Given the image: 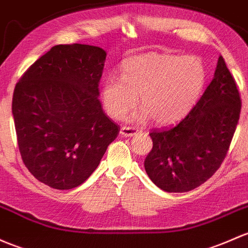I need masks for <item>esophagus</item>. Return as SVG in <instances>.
Listing matches in <instances>:
<instances>
[{"instance_id": "1", "label": "esophagus", "mask_w": 248, "mask_h": 248, "mask_svg": "<svg viewBox=\"0 0 248 248\" xmlns=\"http://www.w3.org/2000/svg\"><path fill=\"white\" fill-rule=\"evenodd\" d=\"M138 132H139V128H137V127L124 126L120 129V134H121L122 137H133V135L137 134Z\"/></svg>"}]
</instances>
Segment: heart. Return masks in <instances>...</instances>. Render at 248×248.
<instances>
[{"mask_svg": "<svg viewBox=\"0 0 248 248\" xmlns=\"http://www.w3.org/2000/svg\"><path fill=\"white\" fill-rule=\"evenodd\" d=\"M207 72L195 56L147 53L126 59L121 77H109L102 87L104 108L113 119H122L137 104L144 107L139 120L153 117L155 124L170 126L183 120L199 101Z\"/></svg>", "mask_w": 248, "mask_h": 248, "instance_id": "b5f03b06", "label": "heart"}]
</instances>
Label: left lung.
<instances>
[{
  "instance_id": "left-lung-1",
  "label": "left lung",
  "mask_w": 248,
  "mask_h": 248,
  "mask_svg": "<svg viewBox=\"0 0 248 248\" xmlns=\"http://www.w3.org/2000/svg\"><path fill=\"white\" fill-rule=\"evenodd\" d=\"M241 98L220 56L215 75L190 113L174 127L153 129L145 159L151 181L168 192H186L210 178L227 155L238 126Z\"/></svg>"
}]
</instances>
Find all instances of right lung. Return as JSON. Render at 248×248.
I'll return each instance as SVG.
<instances>
[{
    "mask_svg": "<svg viewBox=\"0 0 248 248\" xmlns=\"http://www.w3.org/2000/svg\"><path fill=\"white\" fill-rule=\"evenodd\" d=\"M106 56L97 46H53L15 85L12 111L21 157L53 189L87 181L120 132L98 100Z\"/></svg>",
    "mask_w": 248,
    "mask_h": 248,
    "instance_id": "1",
    "label": "right lung"
}]
</instances>
